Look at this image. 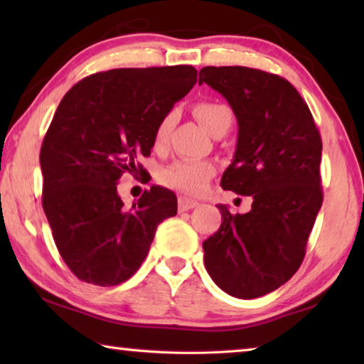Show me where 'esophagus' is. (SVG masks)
I'll use <instances>...</instances> for the list:
<instances>
[{"label":"esophagus","mask_w":364,"mask_h":364,"mask_svg":"<svg viewBox=\"0 0 364 364\" xmlns=\"http://www.w3.org/2000/svg\"><path fill=\"white\" fill-rule=\"evenodd\" d=\"M197 205H199V202L189 199V197H180V199H178V210L180 212H188L191 208H196Z\"/></svg>","instance_id":"34e87169"}]
</instances>
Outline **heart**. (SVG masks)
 <instances>
[{
	"mask_svg": "<svg viewBox=\"0 0 364 364\" xmlns=\"http://www.w3.org/2000/svg\"><path fill=\"white\" fill-rule=\"evenodd\" d=\"M196 117L200 120L208 132L215 134L221 128H230L232 123L231 109L221 102L205 101L196 106ZM175 123V112H170L160 120L156 130V144L160 146L168 139L171 127ZM213 167L208 162H199V160H178L171 164L160 173V181L170 188L186 191V193L196 194L200 193L207 181L213 175Z\"/></svg>",
	"mask_w": 364,
	"mask_h": 364,
	"instance_id": "heart-1",
	"label": "heart"
}]
</instances>
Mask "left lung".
<instances>
[{
  "mask_svg": "<svg viewBox=\"0 0 364 364\" xmlns=\"http://www.w3.org/2000/svg\"><path fill=\"white\" fill-rule=\"evenodd\" d=\"M199 83L225 97L237 120L221 188L252 196L247 213L218 205L223 223L205 239L207 273L221 291L257 299L292 278L323 204L321 136L286 78L249 67H204Z\"/></svg>",
  "mask_w": 364,
  "mask_h": 364,
  "instance_id": "obj_1",
  "label": "left lung"
}]
</instances>
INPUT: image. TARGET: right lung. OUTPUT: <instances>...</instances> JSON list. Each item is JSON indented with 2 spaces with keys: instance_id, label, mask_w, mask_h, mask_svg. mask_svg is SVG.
I'll use <instances>...</instances> for the list:
<instances>
[{
  "instance_id": "obj_1",
  "label": "right lung",
  "mask_w": 364,
  "mask_h": 364,
  "mask_svg": "<svg viewBox=\"0 0 364 364\" xmlns=\"http://www.w3.org/2000/svg\"><path fill=\"white\" fill-rule=\"evenodd\" d=\"M197 82L191 65L114 69L67 91L43 139V210L60 257L78 279L117 286L136 273L176 196L152 186L123 207L117 181L143 175L156 130Z\"/></svg>"
}]
</instances>
